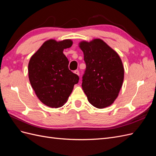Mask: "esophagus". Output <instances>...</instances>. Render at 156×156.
Listing matches in <instances>:
<instances>
[{
    "label": "esophagus",
    "instance_id": "34e87169",
    "mask_svg": "<svg viewBox=\"0 0 156 156\" xmlns=\"http://www.w3.org/2000/svg\"><path fill=\"white\" fill-rule=\"evenodd\" d=\"M74 73L76 74V75H79V72L78 70H75V72H74Z\"/></svg>",
    "mask_w": 156,
    "mask_h": 156
}]
</instances>
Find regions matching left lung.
<instances>
[{
  "label": "left lung",
  "instance_id": "1",
  "mask_svg": "<svg viewBox=\"0 0 156 156\" xmlns=\"http://www.w3.org/2000/svg\"><path fill=\"white\" fill-rule=\"evenodd\" d=\"M79 46L87 66L82 88L88 101L98 108L111 105L124 81V68L120 56L101 39L82 41Z\"/></svg>",
  "mask_w": 156,
  "mask_h": 156
}]
</instances>
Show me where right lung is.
<instances>
[{"mask_svg":"<svg viewBox=\"0 0 156 156\" xmlns=\"http://www.w3.org/2000/svg\"><path fill=\"white\" fill-rule=\"evenodd\" d=\"M72 44L69 39L47 40L29 60L28 72L31 86L39 100L49 107L63 106L79 82L78 75L69 69V61L63 53L64 49Z\"/></svg>","mask_w":156,"mask_h":156,"instance_id":"1","label":"right lung"}]
</instances>
